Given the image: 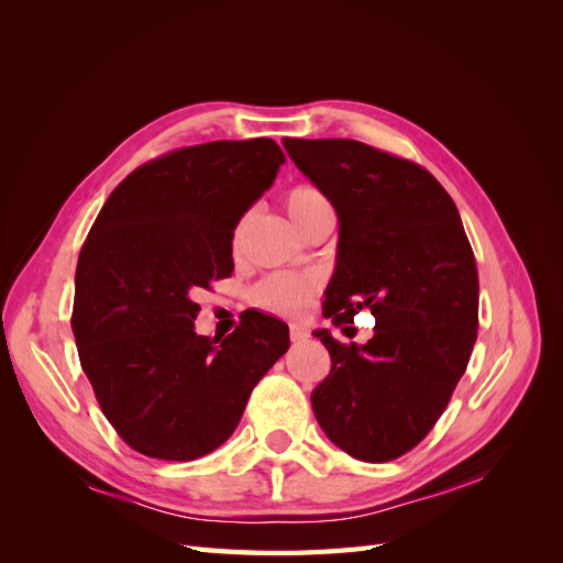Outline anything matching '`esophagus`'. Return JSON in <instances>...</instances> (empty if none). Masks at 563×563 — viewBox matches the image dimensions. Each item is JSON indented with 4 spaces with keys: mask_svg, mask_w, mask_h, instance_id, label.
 <instances>
[{
    "mask_svg": "<svg viewBox=\"0 0 563 563\" xmlns=\"http://www.w3.org/2000/svg\"><path fill=\"white\" fill-rule=\"evenodd\" d=\"M310 338V333L305 331L298 323H291V343H305V340Z\"/></svg>",
    "mask_w": 563,
    "mask_h": 563,
    "instance_id": "34e87169",
    "label": "esophagus"
}]
</instances>
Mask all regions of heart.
Here are the masks:
<instances>
[{"mask_svg":"<svg viewBox=\"0 0 563 563\" xmlns=\"http://www.w3.org/2000/svg\"><path fill=\"white\" fill-rule=\"evenodd\" d=\"M286 211L291 216L294 223L305 232L314 220L321 216L333 213L331 201L323 197L317 187L312 185H298L286 195ZM246 228V218L240 220V225L234 230V240H240V234ZM319 291L317 277L310 275H269L263 282L253 286L251 302L255 308H261L272 314H298L308 308L314 294Z\"/></svg>","mask_w":563,"mask_h":563,"instance_id":"1","label":"heart"}]
</instances>
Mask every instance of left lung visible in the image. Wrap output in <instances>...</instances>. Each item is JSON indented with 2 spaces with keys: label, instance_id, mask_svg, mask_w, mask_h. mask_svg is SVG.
Instances as JSON below:
<instances>
[{
  "label": "left lung",
  "instance_id": "1",
  "mask_svg": "<svg viewBox=\"0 0 563 563\" xmlns=\"http://www.w3.org/2000/svg\"><path fill=\"white\" fill-rule=\"evenodd\" d=\"M340 220L338 265L323 300L335 327L368 308L366 345L314 335L331 373L312 391L338 449L387 463L418 446L446 411L479 327V275L453 199L416 162L360 141H282Z\"/></svg>",
  "mask_w": 563,
  "mask_h": 563
}]
</instances>
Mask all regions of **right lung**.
<instances>
[{
    "label": "right lung",
    "instance_id": "1",
    "mask_svg": "<svg viewBox=\"0 0 563 563\" xmlns=\"http://www.w3.org/2000/svg\"><path fill=\"white\" fill-rule=\"evenodd\" d=\"M282 164L272 139L180 147L100 209L77 261L73 333L100 411L133 451L178 463L216 451L291 345L263 312L223 340L195 333V294L232 275L234 228Z\"/></svg>",
    "mask_w": 563,
    "mask_h": 563
}]
</instances>
